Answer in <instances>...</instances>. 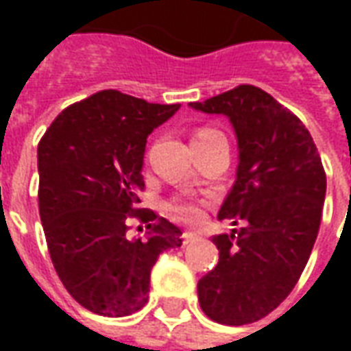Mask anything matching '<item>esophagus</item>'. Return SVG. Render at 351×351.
Segmentation results:
<instances>
[{"mask_svg":"<svg viewBox=\"0 0 351 351\" xmlns=\"http://www.w3.org/2000/svg\"><path fill=\"white\" fill-rule=\"evenodd\" d=\"M182 239H184V244H190V243H195V241H199L201 237H199V233H195V231H184Z\"/></svg>","mask_w":351,"mask_h":351,"instance_id":"1","label":"esophagus"}]
</instances>
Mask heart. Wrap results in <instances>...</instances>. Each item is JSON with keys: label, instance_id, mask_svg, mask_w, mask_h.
Segmentation results:
<instances>
[{"label": "heart", "instance_id": "b5f03b06", "mask_svg": "<svg viewBox=\"0 0 351 351\" xmlns=\"http://www.w3.org/2000/svg\"><path fill=\"white\" fill-rule=\"evenodd\" d=\"M206 133H213V130L199 131L197 135H206ZM197 135H195V137H197ZM173 210H175L180 218L190 221L199 220V218L203 216V208H201V205L195 203V201H188V199H178V201H175V203H173Z\"/></svg>", "mask_w": 351, "mask_h": 351}]
</instances>
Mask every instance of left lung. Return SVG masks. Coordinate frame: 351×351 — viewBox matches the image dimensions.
<instances>
[{
	"instance_id": "left-lung-1",
	"label": "left lung",
	"mask_w": 351,
	"mask_h": 351,
	"mask_svg": "<svg viewBox=\"0 0 351 351\" xmlns=\"http://www.w3.org/2000/svg\"><path fill=\"white\" fill-rule=\"evenodd\" d=\"M190 107L228 116L239 146L235 184L218 213L239 228L213 237L220 259L199 280V304L218 324H252L306 267L327 188L322 158L301 120L261 88L243 84Z\"/></svg>"
}]
</instances>
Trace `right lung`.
<instances>
[{"label": "right lung", "instance_id": "right-lung-1", "mask_svg": "<svg viewBox=\"0 0 351 351\" xmlns=\"http://www.w3.org/2000/svg\"><path fill=\"white\" fill-rule=\"evenodd\" d=\"M178 108L103 90L65 108L37 146L50 259L73 299L93 314L143 308L158 258L182 244L180 228L137 208L146 137ZM133 215L149 223L145 237L127 235Z\"/></svg>", "mask_w": 351, "mask_h": 351}]
</instances>
